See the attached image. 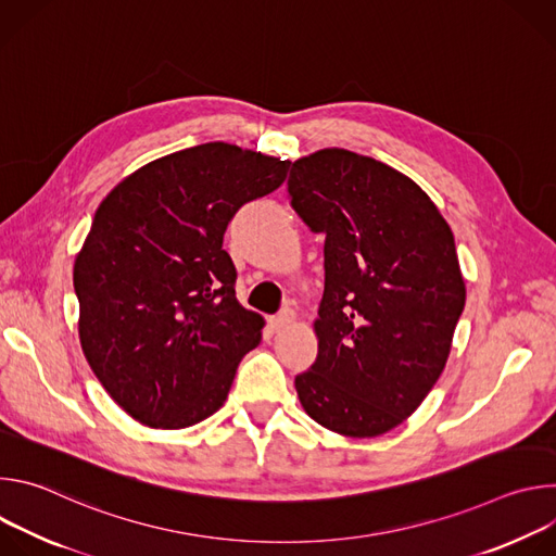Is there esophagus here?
I'll use <instances>...</instances> for the list:
<instances>
[{"instance_id":"34e87169","label":"esophagus","mask_w":556,"mask_h":556,"mask_svg":"<svg viewBox=\"0 0 556 556\" xmlns=\"http://www.w3.org/2000/svg\"><path fill=\"white\" fill-rule=\"evenodd\" d=\"M294 321V312L290 307H283L281 312H277L275 316H270V328L273 330H283Z\"/></svg>"}]
</instances>
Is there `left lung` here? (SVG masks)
<instances>
[{"label": "left lung", "instance_id": "left-lung-1", "mask_svg": "<svg viewBox=\"0 0 556 556\" xmlns=\"http://www.w3.org/2000/svg\"><path fill=\"white\" fill-rule=\"evenodd\" d=\"M292 208L326 235L314 365L303 412L345 438L405 422L438 382L466 301L451 226L405 174L328 147L292 163Z\"/></svg>", "mask_w": 556, "mask_h": 556}]
</instances>
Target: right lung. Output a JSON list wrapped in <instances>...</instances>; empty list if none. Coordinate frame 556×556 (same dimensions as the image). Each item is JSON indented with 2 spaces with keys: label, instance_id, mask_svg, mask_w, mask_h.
I'll return each mask as SVG.
<instances>
[{
  "label": "right lung",
  "instance_id": "add662e5",
  "mask_svg": "<svg viewBox=\"0 0 556 556\" xmlns=\"http://www.w3.org/2000/svg\"><path fill=\"white\" fill-rule=\"evenodd\" d=\"M290 161L206 142L157 157L99 204L74 260L84 354L134 420L187 429L226 401L264 316L235 296L224 230L273 193Z\"/></svg>",
  "mask_w": 556,
  "mask_h": 556
}]
</instances>
